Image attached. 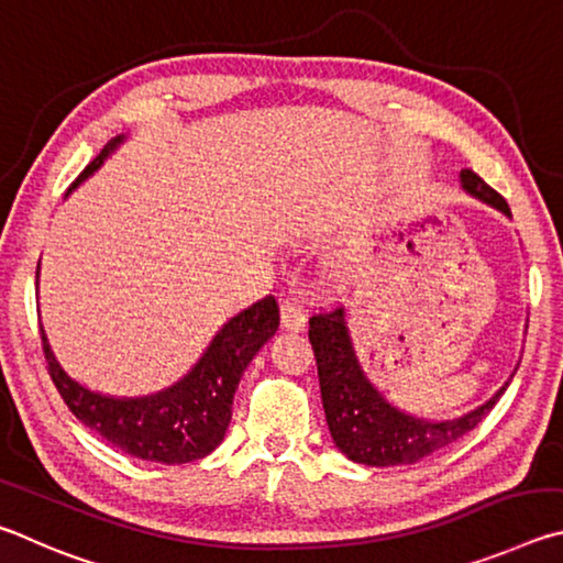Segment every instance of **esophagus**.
<instances>
[{"mask_svg": "<svg viewBox=\"0 0 563 563\" xmlns=\"http://www.w3.org/2000/svg\"><path fill=\"white\" fill-rule=\"evenodd\" d=\"M282 327L287 331H303L307 327V311H303L297 299H284L282 301Z\"/></svg>", "mask_w": 563, "mask_h": 563, "instance_id": "esophagus-1", "label": "esophagus"}]
</instances>
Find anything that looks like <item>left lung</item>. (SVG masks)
I'll return each mask as SVG.
<instances>
[{
  "label": "left lung",
  "mask_w": 563,
  "mask_h": 563,
  "mask_svg": "<svg viewBox=\"0 0 563 563\" xmlns=\"http://www.w3.org/2000/svg\"><path fill=\"white\" fill-rule=\"evenodd\" d=\"M460 177L467 192L495 205L505 214H511L505 197L492 190L475 170L465 167ZM309 341L313 356H317L321 400L331 438L343 455L361 465H412V462L452 445L470 430H475L507 390L501 388L487 406L460 420H418L388 406L386 398L363 376L351 346L346 321H343V309L336 307L313 313L309 319Z\"/></svg>",
  "instance_id": "8db88e82"
}]
</instances>
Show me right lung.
<instances>
[{"mask_svg": "<svg viewBox=\"0 0 563 563\" xmlns=\"http://www.w3.org/2000/svg\"><path fill=\"white\" fill-rule=\"evenodd\" d=\"M115 137L91 163L78 180L91 175L103 157L113 151ZM76 180V183H78ZM279 329V307L274 297L252 303L217 333L200 363L157 396L147 398H106L86 390L58 366L42 329L46 371L68 410L125 455L165 465H185L202 460L220 445L232 420V398L246 363Z\"/></svg>", "mask_w": 563, "mask_h": 563, "instance_id": "add662e5", "label": "right lung"}]
</instances>
